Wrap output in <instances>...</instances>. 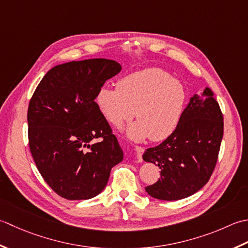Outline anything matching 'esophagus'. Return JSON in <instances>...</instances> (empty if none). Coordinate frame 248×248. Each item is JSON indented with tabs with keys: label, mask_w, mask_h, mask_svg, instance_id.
I'll list each match as a JSON object with an SVG mask.
<instances>
[{
	"label": "esophagus",
	"mask_w": 248,
	"mask_h": 248,
	"mask_svg": "<svg viewBox=\"0 0 248 248\" xmlns=\"http://www.w3.org/2000/svg\"><path fill=\"white\" fill-rule=\"evenodd\" d=\"M135 151H136V154H137V160L138 163H141L142 161V154L144 152V148H142V146H139L137 145L135 148Z\"/></svg>",
	"instance_id": "esophagus-1"
}]
</instances>
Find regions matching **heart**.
Segmentation results:
<instances>
[{
    "label": "heart",
    "mask_w": 248,
    "mask_h": 248,
    "mask_svg": "<svg viewBox=\"0 0 248 248\" xmlns=\"http://www.w3.org/2000/svg\"><path fill=\"white\" fill-rule=\"evenodd\" d=\"M186 100L184 85L159 68H146L126 76L115 89H100L96 97L105 118L114 126L129 121L135 113L138 122L126 129L135 141L168 138L178 127Z\"/></svg>",
    "instance_id": "1"
}]
</instances>
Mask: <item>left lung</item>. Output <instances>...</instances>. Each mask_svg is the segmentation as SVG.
<instances>
[{
  "label": "left lung",
  "instance_id": "left-lung-1",
  "mask_svg": "<svg viewBox=\"0 0 248 248\" xmlns=\"http://www.w3.org/2000/svg\"><path fill=\"white\" fill-rule=\"evenodd\" d=\"M223 135V113L214 93L205 88L190 98L173 133L143 153V160L160 169V178L146 186V193L167 201L197 193L213 173Z\"/></svg>",
  "mask_w": 248,
  "mask_h": 248
}]
</instances>
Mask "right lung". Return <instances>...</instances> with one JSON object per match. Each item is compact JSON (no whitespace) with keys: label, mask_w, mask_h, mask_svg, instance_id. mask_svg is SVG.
I'll return each mask as SVG.
<instances>
[{"label":"right lung","mask_w":248,"mask_h":248,"mask_svg":"<svg viewBox=\"0 0 248 248\" xmlns=\"http://www.w3.org/2000/svg\"><path fill=\"white\" fill-rule=\"evenodd\" d=\"M121 69L107 59L57 65L30 100L28 136L33 159L46 183L65 199L97 196L112 167L123 160L118 139L95 102L104 83Z\"/></svg>","instance_id":"add662e5"}]
</instances>
